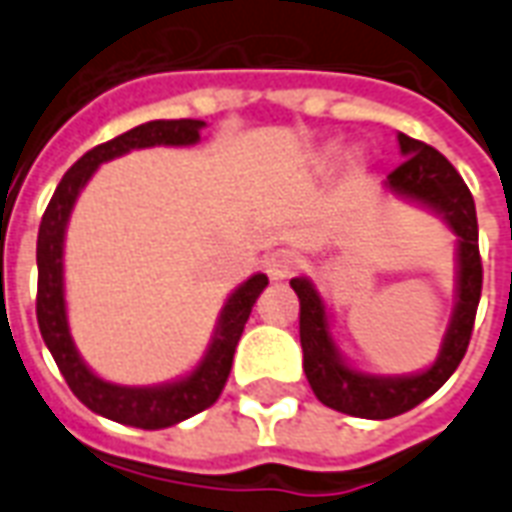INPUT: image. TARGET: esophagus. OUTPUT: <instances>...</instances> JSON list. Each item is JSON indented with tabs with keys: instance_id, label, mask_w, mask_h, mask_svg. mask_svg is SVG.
Returning a JSON list of instances; mask_svg holds the SVG:
<instances>
[{
	"instance_id": "34e87169",
	"label": "esophagus",
	"mask_w": 512,
	"mask_h": 512,
	"mask_svg": "<svg viewBox=\"0 0 512 512\" xmlns=\"http://www.w3.org/2000/svg\"><path fill=\"white\" fill-rule=\"evenodd\" d=\"M301 266H304V260L295 255L293 249H274L266 257V274L271 279H290L301 271Z\"/></svg>"
}]
</instances>
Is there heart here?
<instances>
[{
  "instance_id": "1",
  "label": "heart",
  "mask_w": 512,
  "mask_h": 512,
  "mask_svg": "<svg viewBox=\"0 0 512 512\" xmlns=\"http://www.w3.org/2000/svg\"><path fill=\"white\" fill-rule=\"evenodd\" d=\"M331 154H333V151H331Z\"/></svg>"
}]
</instances>
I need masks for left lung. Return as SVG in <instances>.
<instances>
[{
	"mask_svg": "<svg viewBox=\"0 0 512 512\" xmlns=\"http://www.w3.org/2000/svg\"><path fill=\"white\" fill-rule=\"evenodd\" d=\"M404 162L388 173V187L404 198L420 200L448 219L458 236V304L445 333L439 358L431 369L412 377H372L350 369L339 358L328 333V317L320 293L309 279H293L290 287L301 301L298 328L304 347V372L317 399L344 415L369 420L396 418L418 407L431 393H437L467 355L480 290H483V263L478 249V214L472 192L437 149L399 132Z\"/></svg>",
	"mask_w": 512,
	"mask_h": 512,
	"instance_id": "8db88e82",
	"label": "left lung"
}]
</instances>
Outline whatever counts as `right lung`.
<instances>
[{
  "label": "right lung",
  "mask_w": 512,
  "mask_h": 512,
  "mask_svg": "<svg viewBox=\"0 0 512 512\" xmlns=\"http://www.w3.org/2000/svg\"><path fill=\"white\" fill-rule=\"evenodd\" d=\"M203 127L206 124L198 119L146 121L135 130L116 135L108 143H100L92 151H86L59 181L54 198L45 208L40 233H37V325H40L45 344L54 355L62 377L70 385V391L89 410L102 418L116 420V423L135 426V429H168V426H176L181 420L208 410L219 399V393L230 377L236 344L244 333L257 295L268 285V276L255 274L227 298L214 342L208 347L203 363L189 377L170 382V385H160V388L111 385L86 369V363L81 361V355L70 339L62 282L64 227H67L78 192L92 179L100 162L121 157L130 149H146V146H192V143H198Z\"/></svg>",
  "instance_id": "obj_1"
}]
</instances>
